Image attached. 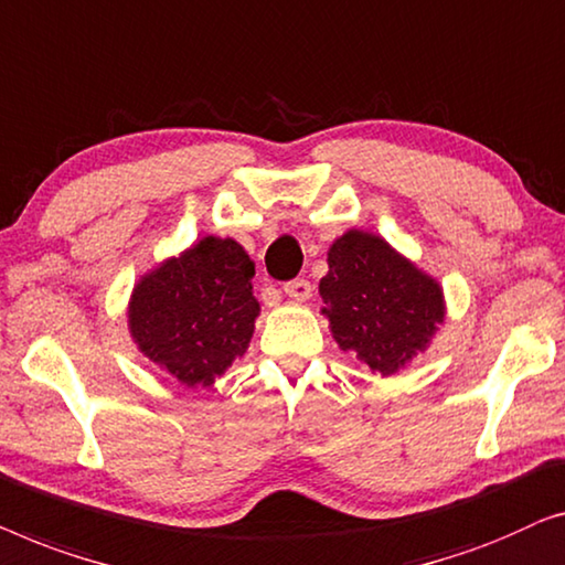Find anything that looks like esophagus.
Returning a JSON list of instances; mask_svg holds the SVG:
<instances>
[{
  "instance_id": "34e87169",
  "label": "esophagus",
  "mask_w": 565,
  "mask_h": 565,
  "mask_svg": "<svg viewBox=\"0 0 565 565\" xmlns=\"http://www.w3.org/2000/svg\"><path fill=\"white\" fill-rule=\"evenodd\" d=\"M284 291H286V297L305 301V299L312 297V284H309L307 279H291V281L284 284Z\"/></svg>"
}]
</instances>
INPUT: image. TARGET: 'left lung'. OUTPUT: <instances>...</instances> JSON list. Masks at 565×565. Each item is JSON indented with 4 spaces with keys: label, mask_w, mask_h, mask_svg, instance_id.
<instances>
[{
    "label": "left lung",
    "mask_w": 565,
    "mask_h": 565,
    "mask_svg": "<svg viewBox=\"0 0 565 565\" xmlns=\"http://www.w3.org/2000/svg\"><path fill=\"white\" fill-rule=\"evenodd\" d=\"M322 315L340 351L392 376L425 351L445 317L443 289L384 237L348 230L328 253Z\"/></svg>",
    "instance_id": "1"
}]
</instances>
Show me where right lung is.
Returning <instances> with one entry per match:
<instances>
[{
  "mask_svg": "<svg viewBox=\"0 0 565 565\" xmlns=\"http://www.w3.org/2000/svg\"><path fill=\"white\" fill-rule=\"evenodd\" d=\"M253 276L256 266L233 237H202L135 286L132 340L181 384H214L248 351L260 312Z\"/></svg>",
  "mask_w": 565,
  "mask_h": 565,
  "instance_id": "right-lung-1",
  "label": "right lung"
}]
</instances>
